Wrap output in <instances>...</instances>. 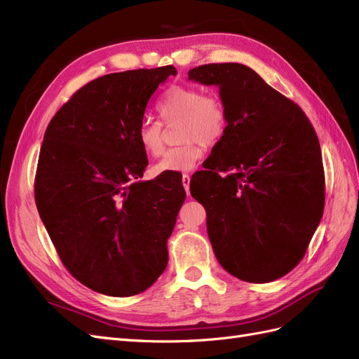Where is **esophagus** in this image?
<instances>
[{"instance_id": "34e87169", "label": "esophagus", "mask_w": 359, "mask_h": 359, "mask_svg": "<svg viewBox=\"0 0 359 359\" xmlns=\"http://www.w3.org/2000/svg\"><path fill=\"white\" fill-rule=\"evenodd\" d=\"M190 175L189 173H184L182 175V186H184V189H186V193H187V196H190Z\"/></svg>"}]
</instances>
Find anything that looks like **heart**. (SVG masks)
<instances>
[{
  "label": "heart",
  "instance_id": "b5f03b06",
  "mask_svg": "<svg viewBox=\"0 0 359 359\" xmlns=\"http://www.w3.org/2000/svg\"><path fill=\"white\" fill-rule=\"evenodd\" d=\"M157 111L168 126L180 121L178 137L182 144L163 154L153 166L156 175L191 170L203 156V145L220 142L229 124L222 97L214 93L203 94L198 86H173L161 97ZM137 139L147 154L158 156L165 147L163 124L156 119H144L137 130Z\"/></svg>",
  "mask_w": 359,
  "mask_h": 359
}]
</instances>
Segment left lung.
Instances as JSON below:
<instances>
[{
	"instance_id": "1",
	"label": "left lung",
	"mask_w": 359,
	"mask_h": 359,
	"mask_svg": "<svg viewBox=\"0 0 359 359\" xmlns=\"http://www.w3.org/2000/svg\"><path fill=\"white\" fill-rule=\"evenodd\" d=\"M189 79L219 86L229 115L205 170L193 175L215 257L236 278L274 281L301 262L322 219L318 135L298 104L243 64H205Z\"/></svg>"
}]
</instances>
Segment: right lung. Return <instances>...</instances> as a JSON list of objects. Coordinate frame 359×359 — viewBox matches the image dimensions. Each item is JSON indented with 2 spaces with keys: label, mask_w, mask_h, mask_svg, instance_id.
Masks as SVG:
<instances>
[{
  "label": "right lung",
  "mask_w": 359,
  "mask_h": 359,
  "mask_svg": "<svg viewBox=\"0 0 359 359\" xmlns=\"http://www.w3.org/2000/svg\"><path fill=\"white\" fill-rule=\"evenodd\" d=\"M173 66L100 76L50 119L34 194L69 273L94 292L133 297L168 265V240L186 199L175 175L137 181L148 165L137 130Z\"/></svg>",
  "instance_id": "obj_1"
}]
</instances>
